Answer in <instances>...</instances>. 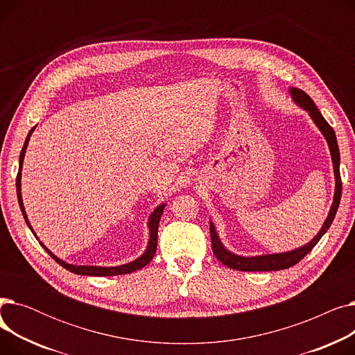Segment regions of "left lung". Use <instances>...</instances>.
Wrapping results in <instances>:
<instances>
[{"mask_svg": "<svg viewBox=\"0 0 355 355\" xmlns=\"http://www.w3.org/2000/svg\"><path fill=\"white\" fill-rule=\"evenodd\" d=\"M291 95L297 105H301L305 110L309 112L311 118L313 119L316 126L321 129V132L324 134V137L329 145V151H331L332 164H334V173H335V194H334V201H332L329 214L324 223L322 229L320 230V233L316 234L308 245H305L300 249H295L292 252H286V253L265 254V256H256V257H241V256L233 254L229 250H226L220 243L213 223H210V237H211L213 253L223 265L230 268V269L241 270V272H269V270H282V269L292 268L315 248V245L318 243L321 237L327 233V230L331 226V223L334 221L335 214H337L340 200H341V191H343V181H341V174H340V149H338V144H337V137H335L334 129L324 119L321 112L318 110V107H316L313 101L309 98L308 93H305L301 89L292 87Z\"/></svg>", "mask_w": 355, "mask_h": 355, "instance_id": "left-lung-1", "label": "left lung"}]
</instances>
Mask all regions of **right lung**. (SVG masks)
<instances>
[{"instance_id":"right-lung-1","label":"right lung","mask_w":355,"mask_h":355,"mask_svg":"<svg viewBox=\"0 0 355 355\" xmlns=\"http://www.w3.org/2000/svg\"><path fill=\"white\" fill-rule=\"evenodd\" d=\"M34 130V128L30 130L28 135H27V139L24 142V146L21 149V154H20V166H18V170L21 171V166H23V161H24V154H26V148H27V144L30 141V135ZM18 171L17 174V180H15V185H17V198H18V204H20V209H21V213L24 216V220L27 223V226L31 229L30 223L27 220V216H26V211H24V206H23V200H21V173ZM164 207L165 204H161L159 207H157L154 210V213L151 214V217H149V243H148V248L145 250V253L138 257L137 260H134V262L130 263H126V265H122V266H116V268H99V266H74V265H69L66 262H63V260H60L59 257H55L43 243H40L46 252L58 262L60 266H63L64 269H67L69 272H73L76 275H86V276H115V275H126V273H132L135 270H139L142 269L144 266H146L149 262H151L155 252H157V239H158V225H159V220H161V216H162V211H164ZM33 232V229H31ZM34 233V232H33ZM35 236V234H34Z\"/></svg>"}]
</instances>
